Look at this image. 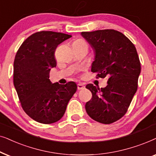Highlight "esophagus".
<instances>
[{
    "instance_id": "esophagus-1",
    "label": "esophagus",
    "mask_w": 156,
    "mask_h": 156,
    "mask_svg": "<svg viewBox=\"0 0 156 156\" xmlns=\"http://www.w3.org/2000/svg\"><path fill=\"white\" fill-rule=\"evenodd\" d=\"M77 87H78V90H83V89L86 88V87L83 86L82 84H78L77 85Z\"/></svg>"
}]
</instances>
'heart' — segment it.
Masks as SVG:
<instances>
[{
	"mask_svg": "<svg viewBox=\"0 0 156 156\" xmlns=\"http://www.w3.org/2000/svg\"><path fill=\"white\" fill-rule=\"evenodd\" d=\"M85 43L84 42V41H81V40H78V41H76V42H75L74 43Z\"/></svg>",
	"mask_w": 156,
	"mask_h": 156,
	"instance_id": "obj_1",
	"label": "heart"
}]
</instances>
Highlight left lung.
I'll list each match as a JSON object with an SVG mask.
<instances>
[{"mask_svg": "<svg viewBox=\"0 0 156 156\" xmlns=\"http://www.w3.org/2000/svg\"><path fill=\"white\" fill-rule=\"evenodd\" d=\"M95 51L91 71L96 78H108V85L100 88L86 86L92 98L86 104L88 115L95 121L111 124L127 112L138 89L140 63L136 48L123 33L113 29L82 32Z\"/></svg>", "mask_w": 156, "mask_h": 156, "instance_id": "8db88e82", "label": "left lung"}]
</instances>
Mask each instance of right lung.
<instances>
[{
	"mask_svg": "<svg viewBox=\"0 0 156 156\" xmlns=\"http://www.w3.org/2000/svg\"><path fill=\"white\" fill-rule=\"evenodd\" d=\"M70 35L53 31H40L23 41L13 63V83L20 104L29 117L38 123L58 121L65 113L77 85L52 83L51 69L56 66L55 51Z\"/></svg>",
	"mask_w": 156,
	"mask_h": 156,
	"instance_id": "right-lung-1",
	"label": "right lung"
}]
</instances>
